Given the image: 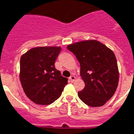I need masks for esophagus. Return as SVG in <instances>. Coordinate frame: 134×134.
Instances as JSON below:
<instances>
[{
  "instance_id": "obj_1",
  "label": "esophagus",
  "mask_w": 134,
  "mask_h": 134,
  "mask_svg": "<svg viewBox=\"0 0 134 134\" xmlns=\"http://www.w3.org/2000/svg\"><path fill=\"white\" fill-rule=\"evenodd\" d=\"M69 79L70 80L71 82H74V80H76V77L74 76H71L69 78Z\"/></svg>"
}]
</instances>
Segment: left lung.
Here are the masks:
<instances>
[{
    "label": "left lung",
    "mask_w": 134,
    "mask_h": 134,
    "mask_svg": "<svg viewBox=\"0 0 134 134\" xmlns=\"http://www.w3.org/2000/svg\"><path fill=\"white\" fill-rule=\"evenodd\" d=\"M80 65L85 86L78 95L90 107H100L109 100L118 88L119 70L113 51L97 40H86L67 46Z\"/></svg>",
    "instance_id": "8db88e82"
}]
</instances>
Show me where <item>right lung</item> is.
I'll list each match as a JSON object with an SVG mask.
<instances>
[{"label":"right lung","instance_id":"add662e5","mask_svg":"<svg viewBox=\"0 0 134 134\" xmlns=\"http://www.w3.org/2000/svg\"><path fill=\"white\" fill-rule=\"evenodd\" d=\"M60 51V47H37L21 56L20 81L27 97L35 103H52L68 84V79L54 66Z\"/></svg>","mask_w":134,"mask_h":134}]
</instances>
